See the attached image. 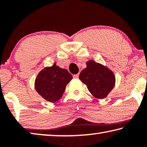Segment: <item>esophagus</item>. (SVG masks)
Segmentation results:
<instances>
[{"label": "esophagus", "mask_w": 147, "mask_h": 147, "mask_svg": "<svg viewBox=\"0 0 147 147\" xmlns=\"http://www.w3.org/2000/svg\"><path fill=\"white\" fill-rule=\"evenodd\" d=\"M78 76H79V74H74V75H73V78H78Z\"/></svg>", "instance_id": "esophagus-1"}]
</instances>
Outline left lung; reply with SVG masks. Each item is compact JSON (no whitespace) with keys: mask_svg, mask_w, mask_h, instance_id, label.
I'll return each instance as SVG.
<instances>
[{"mask_svg":"<svg viewBox=\"0 0 147 147\" xmlns=\"http://www.w3.org/2000/svg\"><path fill=\"white\" fill-rule=\"evenodd\" d=\"M86 65L87 67L80 74V80L86 84L94 97L106 98L115 86V77L113 73L93 60H89Z\"/></svg>","mask_w":147,"mask_h":147,"instance_id":"8db88e82","label":"left lung"}]
</instances>
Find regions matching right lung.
Returning a JSON list of instances; mask_svg holds the SVG:
<instances>
[{
  "mask_svg": "<svg viewBox=\"0 0 147 147\" xmlns=\"http://www.w3.org/2000/svg\"><path fill=\"white\" fill-rule=\"evenodd\" d=\"M72 78L73 76L68 71L54 63L39 73L35 81V88L46 100L56 102L61 98L66 85Z\"/></svg>",
  "mask_w": 147,
  "mask_h": 147,
  "instance_id": "add662e5",
  "label": "right lung"
}]
</instances>
